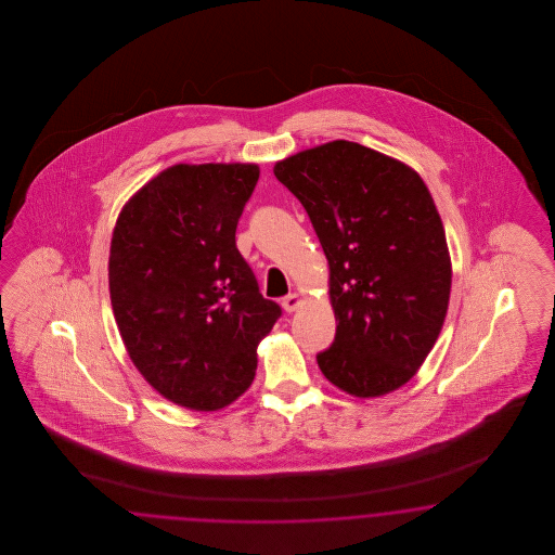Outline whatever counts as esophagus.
I'll return each instance as SVG.
<instances>
[{"label":"esophagus","mask_w":555,"mask_h":555,"mask_svg":"<svg viewBox=\"0 0 555 555\" xmlns=\"http://www.w3.org/2000/svg\"><path fill=\"white\" fill-rule=\"evenodd\" d=\"M299 307H301V297H299L297 293L286 295L285 299H283V309H285L286 313H293V311H297Z\"/></svg>","instance_id":"obj_1"}]
</instances>
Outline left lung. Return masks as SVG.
Instances as JSON below:
<instances>
[{"label": "left lung", "instance_id": "1", "mask_svg": "<svg viewBox=\"0 0 555 555\" xmlns=\"http://www.w3.org/2000/svg\"><path fill=\"white\" fill-rule=\"evenodd\" d=\"M301 202L330 262L334 344L323 376L353 397L403 387L448 313L452 264L443 223L413 168L336 140L274 165Z\"/></svg>", "mask_w": 555, "mask_h": 555}]
</instances>
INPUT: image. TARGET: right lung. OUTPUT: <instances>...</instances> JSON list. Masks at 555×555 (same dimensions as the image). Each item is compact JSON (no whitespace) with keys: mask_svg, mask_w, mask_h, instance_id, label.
I'll list each match as a JSON object with an SVG mask.
<instances>
[{"mask_svg":"<svg viewBox=\"0 0 555 555\" xmlns=\"http://www.w3.org/2000/svg\"><path fill=\"white\" fill-rule=\"evenodd\" d=\"M256 165H175L119 214L109 297L135 369L165 399L218 411L253 385L281 318L235 246Z\"/></svg>","mask_w":555,"mask_h":555,"instance_id":"right-lung-1","label":"right lung"}]
</instances>
